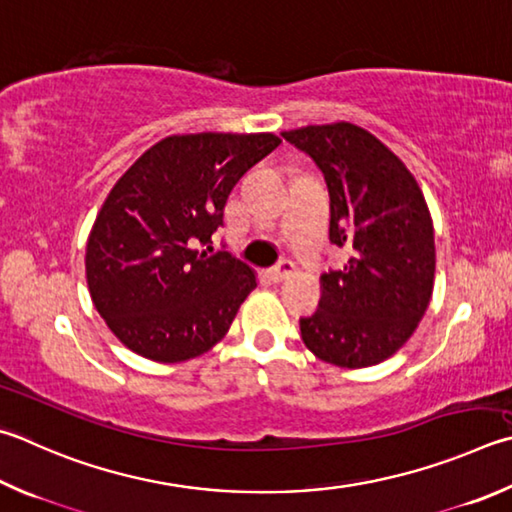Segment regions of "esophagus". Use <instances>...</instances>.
<instances>
[{
  "mask_svg": "<svg viewBox=\"0 0 512 512\" xmlns=\"http://www.w3.org/2000/svg\"><path fill=\"white\" fill-rule=\"evenodd\" d=\"M293 273H295V264L291 262V259H282L280 264H277L275 268H271L273 282H284L286 277H291Z\"/></svg>",
  "mask_w": 512,
  "mask_h": 512,
  "instance_id": "obj_1",
  "label": "esophagus"
}]
</instances>
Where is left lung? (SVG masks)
Listing matches in <instances>:
<instances>
[{
    "mask_svg": "<svg viewBox=\"0 0 512 512\" xmlns=\"http://www.w3.org/2000/svg\"><path fill=\"white\" fill-rule=\"evenodd\" d=\"M309 154L329 188V239L349 259L320 277L318 311L300 318L304 345L345 369L371 367L401 349L434 288V228L405 163L351 123L282 132Z\"/></svg>",
    "mask_w": 512,
    "mask_h": 512,
    "instance_id": "8db88e82",
    "label": "left lung"
}]
</instances>
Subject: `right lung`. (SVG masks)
<instances>
[{"label": "right lung", "mask_w": 512, "mask_h": 512, "mask_svg": "<svg viewBox=\"0 0 512 512\" xmlns=\"http://www.w3.org/2000/svg\"><path fill=\"white\" fill-rule=\"evenodd\" d=\"M282 141L275 134H183L120 176L87 239V286L111 333L138 356L183 362L226 336L255 271L212 253L232 188Z\"/></svg>", "instance_id": "obj_1"}]
</instances>
